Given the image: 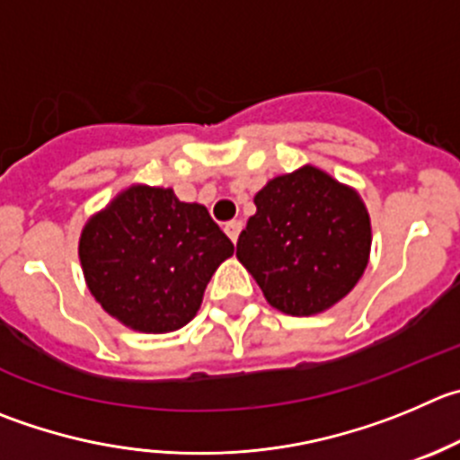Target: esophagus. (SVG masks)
<instances>
[{"instance_id": "obj_1", "label": "esophagus", "mask_w": 460, "mask_h": 460, "mask_svg": "<svg viewBox=\"0 0 460 460\" xmlns=\"http://www.w3.org/2000/svg\"><path fill=\"white\" fill-rule=\"evenodd\" d=\"M242 227H243L242 221H227L223 230H226V234H227V237H230V239H233V242H237L239 234H242Z\"/></svg>"}]
</instances>
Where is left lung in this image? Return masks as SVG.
Instances as JSON below:
<instances>
[{"label":"left lung","mask_w":460,"mask_h":460,"mask_svg":"<svg viewBox=\"0 0 460 460\" xmlns=\"http://www.w3.org/2000/svg\"><path fill=\"white\" fill-rule=\"evenodd\" d=\"M255 205L237 257L270 307L314 316L352 291L373 243L368 209L352 187L307 164L266 182Z\"/></svg>","instance_id":"left-lung-1"}]
</instances>
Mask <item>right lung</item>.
Segmentation results:
<instances>
[{"label":"right lung","mask_w":460,"mask_h":460,"mask_svg":"<svg viewBox=\"0 0 460 460\" xmlns=\"http://www.w3.org/2000/svg\"><path fill=\"white\" fill-rule=\"evenodd\" d=\"M233 242L199 203L173 190L133 185L85 223L78 242L87 288L112 318L146 334L196 316Z\"/></svg>","instance_id":"obj_1"}]
</instances>
